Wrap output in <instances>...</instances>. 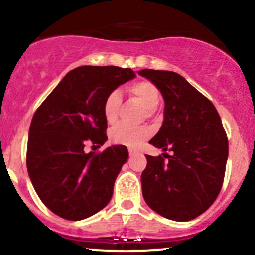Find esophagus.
Segmentation results:
<instances>
[{"instance_id":"obj_1","label":"esophagus","mask_w":255,"mask_h":255,"mask_svg":"<svg viewBox=\"0 0 255 255\" xmlns=\"http://www.w3.org/2000/svg\"><path fill=\"white\" fill-rule=\"evenodd\" d=\"M128 152H129V157H134V156H136V154H137V152L134 151V150H129Z\"/></svg>"}]
</instances>
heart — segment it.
<instances>
[{
  "instance_id": "1",
  "label": "heart",
  "mask_w": 255,
  "mask_h": 255,
  "mask_svg": "<svg viewBox=\"0 0 255 255\" xmlns=\"http://www.w3.org/2000/svg\"><path fill=\"white\" fill-rule=\"evenodd\" d=\"M128 93L136 99L145 108L146 115L151 116L160 102V92L153 83L147 80H140L128 87ZM121 105V97L118 92H111L107 96L103 103V115L109 125H115L119 118V110ZM151 135L150 128L146 126L131 127L128 125H120L110 133V139L114 144L136 147Z\"/></svg>"
}]
</instances>
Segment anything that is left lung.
<instances>
[{
	"label": "left lung",
	"instance_id": "left-lung-1",
	"mask_svg": "<svg viewBox=\"0 0 255 255\" xmlns=\"http://www.w3.org/2000/svg\"><path fill=\"white\" fill-rule=\"evenodd\" d=\"M153 83L164 99V120L150 140L162 157L146 154L141 174L146 204L176 222L197 218L213 204L223 184L228 139L213 104L180 74L169 71L137 72ZM173 152L169 156L165 152Z\"/></svg>",
	"mask_w": 255,
	"mask_h": 255
}]
</instances>
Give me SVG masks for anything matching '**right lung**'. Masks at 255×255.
Returning <instances> with one entry per match:
<instances>
[{
    "instance_id": "right-lung-1",
    "label": "right lung",
    "mask_w": 255,
    "mask_h": 255,
    "mask_svg": "<svg viewBox=\"0 0 255 255\" xmlns=\"http://www.w3.org/2000/svg\"><path fill=\"white\" fill-rule=\"evenodd\" d=\"M135 78L129 68L81 66L68 72L38 108L27 142L28 176L43 204L69 221L89 218L107 206L114 183L128 159L126 146L101 153L108 125L103 103L120 85Z\"/></svg>"
}]
</instances>
